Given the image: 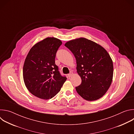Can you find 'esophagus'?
I'll return each instance as SVG.
<instances>
[{
  "instance_id": "1",
  "label": "esophagus",
  "mask_w": 134,
  "mask_h": 134,
  "mask_svg": "<svg viewBox=\"0 0 134 134\" xmlns=\"http://www.w3.org/2000/svg\"><path fill=\"white\" fill-rule=\"evenodd\" d=\"M73 75V72H72V71H70V73L68 75V76L69 77H71V76Z\"/></svg>"
}]
</instances>
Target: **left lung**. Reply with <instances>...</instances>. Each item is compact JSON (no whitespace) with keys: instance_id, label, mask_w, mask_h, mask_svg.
<instances>
[{"instance_id":"1","label":"left lung","mask_w":134,"mask_h":134,"mask_svg":"<svg viewBox=\"0 0 134 134\" xmlns=\"http://www.w3.org/2000/svg\"><path fill=\"white\" fill-rule=\"evenodd\" d=\"M65 46L74 54L77 72L82 80L76 87L78 94L87 101L97 100L107 92L112 81L113 66L107 50L84 37L67 42Z\"/></svg>"}]
</instances>
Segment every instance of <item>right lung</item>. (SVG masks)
Returning a JSON list of instances; mask_svg holds the SVG:
<instances>
[{
  "mask_svg": "<svg viewBox=\"0 0 134 134\" xmlns=\"http://www.w3.org/2000/svg\"><path fill=\"white\" fill-rule=\"evenodd\" d=\"M62 44L55 37H47L34 45L26 57L23 69L24 82L30 92L37 98H52L67 80L55 64L56 52Z\"/></svg>",
  "mask_w": 134,
  "mask_h": 134,
  "instance_id": "obj_1",
  "label": "right lung"
}]
</instances>
